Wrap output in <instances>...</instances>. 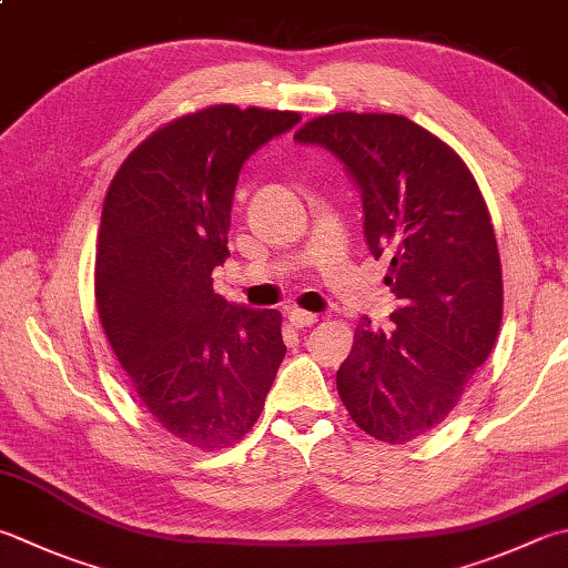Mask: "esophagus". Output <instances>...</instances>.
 I'll use <instances>...</instances> for the list:
<instances>
[{
    "label": "esophagus",
    "instance_id": "esophagus-1",
    "mask_svg": "<svg viewBox=\"0 0 568 568\" xmlns=\"http://www.w3.org/2000/svg\"><path fill=\"white\" fill-rule=\"evenodd\" d=\"M286 318L288 324H292L294 328H306V326H314L318 316L316 314H308V312H302V308H288L286 312Z\"/></svg>",
    "mask_w": 568,
    "mask_h": 568
}]
</instances>
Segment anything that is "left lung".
Wrapping results in <instances>:
<instances>
[{"instance_id":"obj_1","label":"left lung","mask_w":568,"mask_h":568,"mask_svg":"<svg viewBox=\"0 0 568 568\" xmlns=\"http://www.w3.org/2000/svg\"><path fill=\"white\" fill-rule=\"evenodd\" d=\"M294 141L344 163L368 250L390 256L393 324L361 318L336 385L361 430L405 445L445 420L499 334L501 264L485 197L463 158L405 115H321Z\"/></svg>"}]
</instances>
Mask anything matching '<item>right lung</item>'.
<instances>
[{"label": "right lung", "mask_w": 568, "mask_h": 568, "mask_svg": "<svg viewBox=\"0 0 568 568\" xmlns=\"http://www.w3.org/2000/svg\"><path fill=\"white\" fill-rule=\"evenodd\" d=\"M298 121L230 103L178 118L123 160L103 202V331L145 410L200 450L252 430L284 361L282 314L224 302L212 270L230 256L244 160Z\"/></svg>", "instance_id": "1"}]
</instances>
